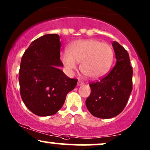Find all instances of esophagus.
Segmentation results:
<instances>
[{"mask_svg": "<svg viewBox=\"0 0 150 150\" xmlns=\"http://www.w3.org/2000/svg\"><path fill=\"white\" fill-rule=\"evenodd\" d=\"M82 85H84V82L81 80H78V82H77V86H80Z\"/></svg>", "mask_w": 150, "mask_h": 150, "instance_id": "34e87169", "label": "esophagus"}]
</instances>
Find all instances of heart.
Masks as SVG:
<instances>
[{"mask_svg": "<svg viewBox=\"0 0 150 150\" xmlns=\"http://www.w3.org/2000/svg\"><path fill=\"white\" fill-rule=\"evenodd\" d=\"M113 58L111 45L95 39L75 41L69 46L68 53L61 54V61L68 71H73L77 68L76 63H80L81 72L94 80L108 73Z\"/></svg>", "mask_w": 150, "mask_h": 150, "instance_id": "obj_1", "label": "heart"}]
</instances>
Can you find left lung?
Returning a JSON list of instances; mask_svg holds the SVG:
<instances>
[{
    "mask_svg": "<svg viewBox=\"0 0 150 150\" xmlns=\"http://www.w3.org/2000/svg\"><path fill=\"white\" fill-rule=\"evenodd\" d=\"M112 46L116 65L100 80L89 83L91 93L85 101L93 116L104 119L123 111L132 89V68L128 51L116 42H113Z\"/></svg>",
    "mask_w": 150,
    "mask_h": 150,
    "instance_id": "8db88e82",
    "label": "left lung"
}]
</instances>
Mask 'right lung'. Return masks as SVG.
<instances>
[{"mask_svg":"<svg viewBox=\"0 0 150 150\" xmlns=\"http://www.w3.org/2000/svg\"><path fill=\"white\" fill-rule=\"evenodd\" d=\"M61 44L56 34H45L31 43L22 56L19 82L25 106L34 114L47 116L61 109L67 94L75 88L77 79L60 70Z\"/></svg>","mask_w":150,"mask_h":150,"instance_id":"add662e5","label":"right lung"}]
</instances>
